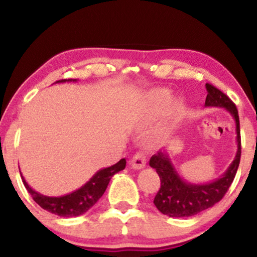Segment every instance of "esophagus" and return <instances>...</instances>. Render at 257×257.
Here are the masks:
<instances>
[{"label":"esophagus","mask_w":257,"mask_h":257,"mask_svg":"<svg viewBox=\"0 0 257 257\" xmlns=\"http://www.w3.org/2000/svg\"><path fill=\"white\" fill-rule=\"evenodd\" d=\"M131 165L135 170H142L146 166V156L143 152H138L135 154L131 160Z\"/></svg>","instance_id":"esophagus-1"}]
</instances>
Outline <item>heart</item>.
I'll return each mask as SVG.
<instances>
[{"label":"heart","mask_w":257,"mask_h":257,"mask_svg":"<svg viewBox=\"0 0 257 257\" xmlns=\"http://www.w3.org/2000/svg\"><path fill=\"white\" fill-rule=\"evenodd\" d=\"M170 98H171V94L166 90H157V91H153V92H151L149 94V97H147L149 111L152 114L159 113V112H161L165 107H166L168 101H170ZM179 107H180V104L179 103H175L173 106H172L173 111H177Z\"/></svg>","instance_id":"b5f03b06"}]
</instances>
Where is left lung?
I'll use <instances>...</instances> for the list:
<instances>
[{
    "instance_id": "8db88e82",
    "label": "left lung",
    "mask_w": 257,
    "mask_h": 257,
    "mask_svg": "<svg viewBox=\"0 0 257 257\" xmlns=\"http://www.w3.org/2000/svg\"><path fill=\"white\" fill-rule=\"evenodd\" d=\"M208 94L206 98V107H221L231 114L236 130V154L226 172L207 184H192L182 179L172 164L170 154L166 149L158 151L150 159V166L156 168L159 174L161 186L157 193L153 203L158 210L171 217L193 216L202 210L210 208L219 202L226 194L233 182L240 164L241 157V137L240 120L237 108L233 101L215 86L206 84Z\"/></svg>"
}]
</instances>
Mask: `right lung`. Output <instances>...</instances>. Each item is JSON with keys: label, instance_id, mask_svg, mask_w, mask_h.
Returning a JSON list of instances; mask_svg holds the SVG:
<instances>
[{"label": "right lung", "instance_id": "add662e5", "mask_svg": "<svg viewBox=\"0 0 257 257\" xmlns=\"http://www.w3.org/2000/svg\"><path fill=\"white\" fill-rule=\"evenodd\" d=\"M65 82H77V79H62L56 83H65ZM126 166V159H120L117 164L112 165L110 167L101 168L96 173L93 177L90 179L86 184H84L82 187L76 189L69 194L62 195V196H47L41 194L30 187L23 178L22 173H21V178L24 186H26L27 191L30 193L33 196L34 201L40 205L42 208L48 210L52 214H56L58 216L63 217H71V216H79L82 214L86 213L101 196H103L104 192L106 191L108 182H110L111 178L113 177L115 173L122 171Z\"/></svg>", "mask_w": 257, "mask_h": 257}]
</instances>
